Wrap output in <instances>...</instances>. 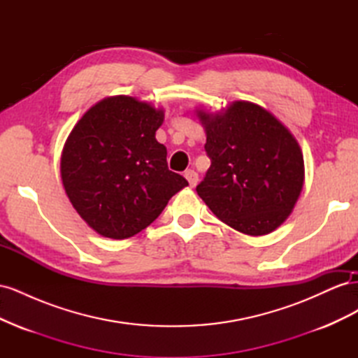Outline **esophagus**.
<instances>
[{
	"instance_id": "obj_1",
	"label": "esophagus",
	"mask_w": 358,
	"mask_h": 358,
	"mask_svg": "<svg viewBox=\"0 0 358 358\" xmlns=\"http://www.w3.org/2000/svg\"><path fill=\"white\" fill-rule=\"evenodd\" d=\"M185 178H187V180L189 182V187H196L197 185V182H199V175L194 170H187L185 171Z\"/></svg>"
}]
</instances>
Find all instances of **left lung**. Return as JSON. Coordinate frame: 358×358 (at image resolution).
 Segmentation results:
<instances>
[{"label": "left lung", "mask_w": 358, "mask_h": 358, "mask_svg": "<svg viewBox=\"0 0 358 358\" xmlns=\"http://www.w3.org/2000/svg\"><path fill=\"white\" fill-rule=\"evenodd\" d=\"M210 167L196 191L231 229L263 236L282 224L305 178L297 140L254 103L236 101L224 113L199 112Z\"/></svg>", "instance_id": "left-lung-1"}]
</instances>
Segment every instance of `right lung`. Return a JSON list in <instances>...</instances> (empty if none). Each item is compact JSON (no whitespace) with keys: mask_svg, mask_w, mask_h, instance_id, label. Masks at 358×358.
Wrapping results in <instances>:
<instances>
[{"mask_svg":"<svg viewBox=\"0 0 358 358\" xmlns=\"http://www.w3.org/2000/svg\"><path fill=\"white\" fill-rule=\"evenodd\" d=\"M164 113L133 96L96 103L70 133L61 157L64 188L82 220L110 239L152 224L188 180L169 170L155 133Z\"/></svg>","mask_w":358,"mask_h":358,"instance_id":"1","label":"right lung"}]
</instances>
